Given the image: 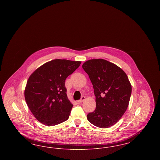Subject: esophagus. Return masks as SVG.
Wrapping results in <instances>:
<instances>
[{"label": "esophagus", "mask_w": 160, "mask_h": 160, "mask_svg": "<svg viewBox=\"0 0 160 160\" xmlns=\"http://www.w3.org/2000/svg\"><path fill=\"white\" fill-rule=\"evenodd\" d=\"M85 99H86L85 97L83 96V97L81 98V99H80V100H78V101H77V102H78V103H81V102H83L85 100Z\"/></svg>", "instance_id": "34e87169"}]
</instances>
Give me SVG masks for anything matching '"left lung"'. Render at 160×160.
<instances>
[{"label": "left lung", "instance_id": "1", "mask_svg": "<svg viewBox=\"0 0 160 160\" xmlns=\"http://www.w3.org/2000/svg\"><path fill=\"white\" fill-rule=\"evenodd\" d=\"M94 89L96 108L87 115L93 125L106 128L118 122L129 104L131 85L126 73L114 63L91 59L82 65Z\"/></svg>", "mask_w": 160, "mask_h": 160}]
</instances>
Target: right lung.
<instances>
[{"mask_svg":"<svg viewBox=\"0 0 160 160\" xmlns=\"http://www.w3.org/2000/svg\"><path fill=\"white\" fill-rule=\"evenodd\" d=\"M80 64V61L54 59L44 63L30 76L24 97L39 122L54 126L68 119L73 105L68 98L65 82Z\"/></svg>","mask_w":160,"mask_h":160,"instance_id":"right-lung-1","label":"right lung"}]
</instances>
